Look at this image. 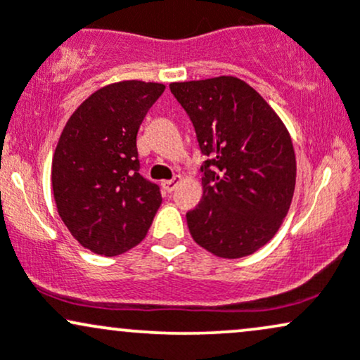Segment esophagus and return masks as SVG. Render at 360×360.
Returning <instances> with one entry per match:
<instances>
[{"instance_id": "1", "label": "esophagus", "mask_w": 360, "mask_h": 360, "mask_svg": "<svg viewBox=\"0 0 360 360\" xmlns=\"http://www.w3.org/2000/svg\"><path fill=\"white\" fill-rule=\"evenodd\" d=\"M179 181H181V176H174L172 177V179H169V181H162V188H164V191L166 193H172L176 189V186L179 184Z\"/></svg>"}]
</instances>
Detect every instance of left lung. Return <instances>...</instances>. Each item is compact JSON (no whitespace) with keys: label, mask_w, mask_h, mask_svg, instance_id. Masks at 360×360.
Segmentation results:
<instances>
[{"label":"left lung","mask_w":360,"mask_h":360,"mask_svg":"<svg viewBox=\"0 0 360 360\" xmlns=\"http://www.w3.org/2000/svg\"><path fill=\"white\" fill-rule=\"evenodd\" d=\"M201 152L203 198L186 213L198 245L223 259L254 254L291 206L296 157L288 128L245 81L233 76L172 82Z\"/></svg>","instance_id":"left-lung-1"}]
</instances>
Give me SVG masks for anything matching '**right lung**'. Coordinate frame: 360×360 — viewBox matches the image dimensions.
<instances>
[{
	"label": "right lung",
	"mask_w": 360,
	"mask_h": 360,
	"mask_svg": "<svg viewBox=\"0 0 360 360\" xmlns=\"http://www.w3.org/2000/svg\"><path fill=\"white\" fill-rule=\"evenodd\" d=\"M166 86L122 81L94 91L62 130L52 159L59 217L84 249L113 257L146 238L162 203L140 176L137 131Z\"/></svg>",
	"instance_id": "1"
}]
</instances>
